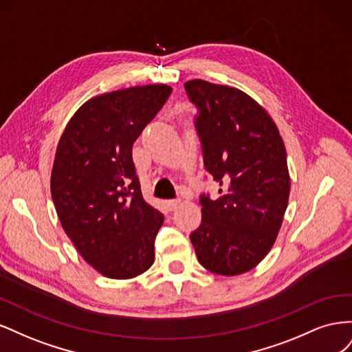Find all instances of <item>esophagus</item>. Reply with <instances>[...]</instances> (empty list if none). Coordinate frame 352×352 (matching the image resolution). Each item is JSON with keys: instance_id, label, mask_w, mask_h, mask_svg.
Wrapping results in <instances>:
<instances>
[{"instance_id": "esophagus-1", "label": "esophagus", "mask_w": 352, "mask_h": 352, "mask_svg": "<svg viewBox=\"0 0 352 352\" xmlns=\"http://www.w3.org/2000/svg\"><path fill=\"white\" fill-rule=\"evenodd\" d=\"M180 206V199H168L166 201V207L168 211H173Z\"/></svg>"}]
</instances>
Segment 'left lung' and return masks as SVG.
<instances>
[{
    "label": "left lung",
    "instance_id": "8db88e82",
    "mask_svg": "<svg viewBox=\"0 0 352 352\" xmlns=\"http://www.w3.org/2000/svg\"><path fill=\"white\" fill-rule=\"evenodd\" d=\"M185 91L197 107L204 168L220 185L216 199L199 195L201 225L189 238L202 267L241 274L267 255L280 229L291 188L285 145L272 117L242 91L201 79Z\"/></svg>",
    "mask_w": 352,
    "mask_h": 352
}]
</instances>
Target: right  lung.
<instances>
[{"label":"right lung","mask_w":352,"mask_h":352,"mask_svg":"<svg viewBox=\"0 0 352 352\" xmlns=\"http://www.w3.org/2000/svg\"><path fill=\"white\" fill-rule=\"evenodd\" d=\"M172 88L146 85L85 102L57 146L51 197L79 254L111 279H131L154 263L164 216L148 206L132 146Z\"/></svg>","instance_id":"add662e5"}]
</instances>
